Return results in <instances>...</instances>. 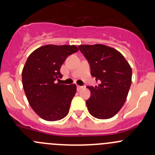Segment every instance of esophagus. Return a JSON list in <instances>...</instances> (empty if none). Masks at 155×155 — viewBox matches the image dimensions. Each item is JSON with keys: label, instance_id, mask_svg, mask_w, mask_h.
<instances>
[{"label": "esophagus", "instance_id": "obj_1", "mask_svg": "<svg viewBox=\"0 0 155 155\" xmlns=\"http://www.w3.org/2000/svg\"><path fill=\"white\" fill-rule=\"evenodd\" d=\"M82 86H80V85H77V86H76V88H77V91H80L81 89L82 88Z\"/></svg>", "mask_w": 155, "mask_h": 155}]
</instances>
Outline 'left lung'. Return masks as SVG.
Returning <instances> with one entry per match:
<instances>
[{
  "instance_id": "1",
  "label": "left lung",
  "mask_w": 155,
  "mask_h": 155,
  "mask_svg": "<svg viewBox=\"0 0 155 155\" xmlns=\"http://www.w3.org/2000/svg\"><path fill=\"white\" fill-rule=\"evenodd\" d=\"M90 64L91 75L99 81L95 87L87 86L91 97L86 101L92 116L108 119L124 105L129 92L132 70L118 51L101 44L79 46Z\"/></svg>"
}]
</instances>
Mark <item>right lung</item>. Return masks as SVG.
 Listing matches in <instances>:
<instances>
[{
    "label": "right lung",
    "mask_w": 155,
    "mask_h": 155,
    "mask_svg": "<svg viewBox=\"0 0 155 155\" xmlns=\"http://www.w3.org/2000/svg\"><path fill=\"white\" fill-rule=\"evenodd\" d=\"M78 51L76 46L46 45L28 58L22 70L25 93L31 108L46 121H58L68 114L76 85L56 82L62 78L60 69L67 58Z\"/></svg>",
    "instance_id": "obj_1"
}]
</instances>
